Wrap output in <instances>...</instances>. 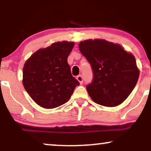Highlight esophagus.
<instances>
[{
	"mask_svg": "<svg viewBox=\"0 0 151 151\" xmlns=\"http://www.w3.org/2000/svg\"><path fill=\"white\" fill-rule=\"evenodd\" d=\"M77 80L79 81V82L80 84H82L83 83V77L81 75H79L77 76Z\"/></svg>",
	"mask_w": 151,
	"mask_h": 151,
	"instance_id": "34e87169",
	"label": "esophagus"
}]
</instances>
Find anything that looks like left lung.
<instances>
[{
  "mask_svg": "<svg viewBox=\"0 0 151 151\" xmlns=\"http://www.w3.org/2000/svg\"><path fill=\"white\" fill-rule=\"evenodd\" d=\"M79 48L93 70V80L86 86L92 100L104 106L122 103L139 78L134 55L118 44L100 39L82 41Z\"/></svg>",
  "mask_w": 151,
  "mask_h": 151,
  "instance_id": "8db88e82",
  "label": "left lung"
}]
</instances>
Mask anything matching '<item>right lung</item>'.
I'll return each instance as SVG.
<instances>
[{
  "label": "right lung",
  "mask_w": 151,
  "mask_h": 151,
  "mask_svg": "<svg viewBox=\"0 0 151 151\" xmlns=\"http://www.w3.org/2000/svg\"><path fill=\"white\" fill-rule=\"evenodd\" d=\"M73 42H58L40 49L25 62L22 84L39 106L53 109L67 102L79 82L67 63Z\"/></svg>",
  "instance_id": "add662e5"
}]
</instances>
